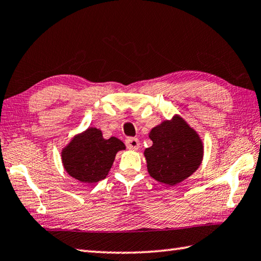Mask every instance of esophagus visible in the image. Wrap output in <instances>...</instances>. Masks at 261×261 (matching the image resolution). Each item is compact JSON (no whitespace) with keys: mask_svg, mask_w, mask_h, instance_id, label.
Segmentation results:
<instances>
[{"mask_svg":"<svg viewBox=\"0 0 261 261\" xmlns=\"http://www.w3.org/2000/svg\"><path fill=\"white\" fill-rule=\"evenodd\" d=\"M126 146L128 150H132V151H136L140 148V141L137 140V138H133V137H129L127 138L126 140Z\"/></svg>","mask_w":261,"mask_h":261,"instance_id":"obj_1","label":"esophagus"}]
</instances>
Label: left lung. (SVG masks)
<instances>
[{
	"label": "left lung",
	"mask_w": 261,
	"mask_h": 261,
	"mask_svg": "<svg viewBox=\"0 0 261 261\" xmlns=\"http://www.w3.org/2000/svg\"><path fill=\"white\" fill-rule=\"evenodd\" d=\"M148 137L153 145L144 151L147 171L159 182L169 186L181 182L203 161V142L179 115L153 127Z\"/></svg>",
	"instance_id": "left-lung-1"
}]
</instances>
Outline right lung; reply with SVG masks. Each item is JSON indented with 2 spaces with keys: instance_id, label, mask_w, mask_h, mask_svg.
Wrapping results in <instances>:
<instances>
[{
  "instance_id": "obj_1",
  "label": "right lung",
  "mask_w": 261,
  "mask_h": 261,
  "mask_svg": "<svg viewBox=\"0 0 261 261\" xmlns=\"http://www.w3.org/2000/svg\"><path fill=\"white\" fill-rule=\"evenodd\" d=\"M126 146L117 137L106 140L102 132L90 127L74 136L62 150L66 172L83 184H95L107 177L115 156Z\"/></svg>"
}]
</instances>
